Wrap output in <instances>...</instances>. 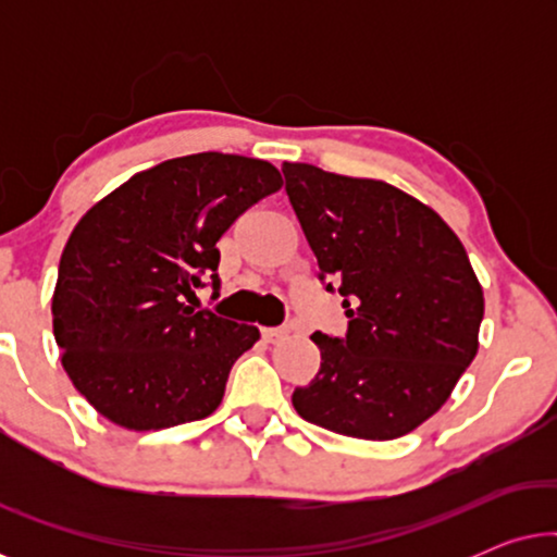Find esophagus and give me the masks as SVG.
I'll use <instances>...</instances> for the list:
<instances>
[{
  "instance_id": "obj_1",
  "label": "esophagus",
  "mask_w": 557,
  "mask_h": 557,
  "mask_svg": "<svg viewBox=\"0 0 557 557\" xmlns=\"http://www.w3.org/2000/svg\"><path fill=\"white\" fill-rule=\"evenodd\" d=\"M286 334H288L286 326H265V330H263V339L271 342V345H273V342L284 339Z\"/></svg>"
}]
</instances>
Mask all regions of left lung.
Returning a JSON list of instances; mask_svg holds the SVG:
<instances>
[{"instance_id":"obj_1","label":"left lung","mask_w":557,"mask_h":557,"mask_svg":"<svg viewBox=\"0 0 557 557\" xmlns=\"http://www.w3.org/2000/svg\"><path fill=\"white\" fill-rule=\"evenodd\" d=\"M286 195L347 334L314 332L322 364L292 403L342 436L391 441L436 413L479 349L484 294L456 233L380 180L284 162Z\"/></svg>"}]
</instances>
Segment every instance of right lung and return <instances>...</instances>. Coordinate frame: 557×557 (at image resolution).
<instances>
[{"label": "right lung", "mask_w": 557, "mask_h": 557, "mask_svg": "<svg viewBox=\"0 0 557 557\" xmlns=\"http://www.w3.org/2000/svg\"><path fill=\"white\" fill-rule=\"evenodd\" d=\"M284 185L263 159L202 151L134 174L73 227L52 294V332L78 393L111 423L159 431L220 406L258 326L187 307L218 240Z\"/></svg>", "instance_id": "1"}]
</instances>
